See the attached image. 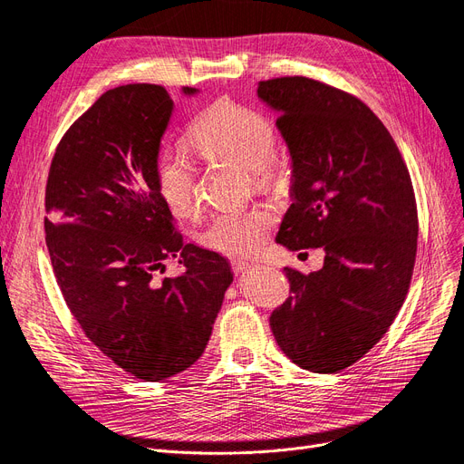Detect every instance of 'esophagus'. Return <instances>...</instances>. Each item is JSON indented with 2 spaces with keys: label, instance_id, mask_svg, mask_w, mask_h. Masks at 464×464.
<instances>
[{
  "label": "esophagus",
  "instance_id": "34e87169",
  "mask_svg": "<svg viewBox=\"0 0 464 464\" xmlns=\"http://www.w3.org/2000/svg\"><path fill=\"white\" fill-rule=\"evenodd\" d=\"M231 266H233V271H235V273H245V271H248L250 267H254V264L245 262V260H233Z\"/></svg>",
  "mask_w": 464,
  "mask_h": 464
}]
</instances>
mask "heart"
Here are the masks:
<instances>
[{"instance_id": "obj_1", "label": "heart", "mask_w": 464, "mask_h": 464, "mask_svg": "<svg viewBox=\"0 0 464 464\" xmlns=\"http://www.w3.org/2000/svg\"><path fill=\"white\" fill-rule=\"evenodd\" d=\"M188 140L206 159H218L250 171L258 187L276 185L283 171L276 160L277 135L271 120L231 99H219L191 126ZM160 195L179 216H193L200 206L197 169L185 149H166L157 164ZM273 212L262 206L214 214L200 241L227 256H248L258 250L273 226Z\"/></svg>"}]
</instances>
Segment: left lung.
<instances>
[{
	"mask_svg": "<svg viewBox=\"0 0 464 464\" xmlns=\"http://www.w3.org/2000/svg\"><path fill=\"white\" fill-rule=\"evenodd\" d=\"M290 157V200L276 241L323 248L319 271L285 267L288 300L269 317L288 359L336 372L390 329L417 256V202L401 152L359 99L290 76L258 83Z\"/></svg>",
	"mask_w": 464,
	"mask_h": 464,
	"instance_id": "8db88e82",
	"label": "left lung"
}]
</instances>
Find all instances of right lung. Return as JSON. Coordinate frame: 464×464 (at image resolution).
Segmentation results:
<instances>
[{
  "mask_svg": "<svg viewBox=\"0 0 464 464\" xmlns=\"http://www.w3.org/2000/svg\"><path fill=\"white\" fill-rule=\"evenodd\" d=\"M171 112L160 85L102 93L64 133L45 187V243L68 310L102 353L147 382L197 362L233 283L227 258L185 245L171 226L157 181ZM171 257L182 276L162 278Z\"/></svg>",
  "mask_w": 464,
  "mask_h": 464,
  "instance_id": "1",
  "label": "right lung"
}]
</instances>
